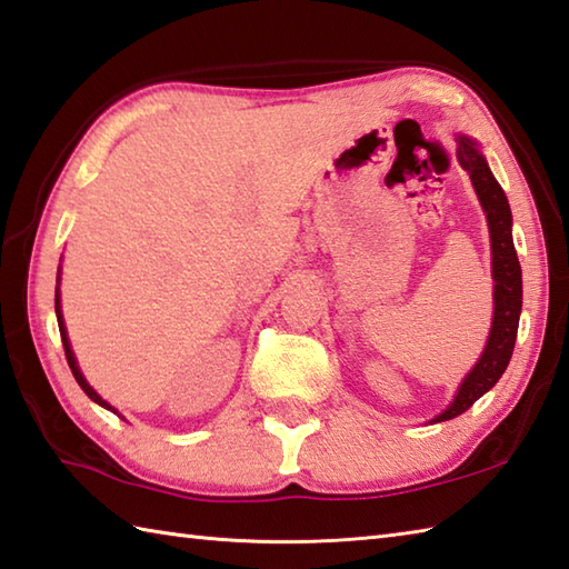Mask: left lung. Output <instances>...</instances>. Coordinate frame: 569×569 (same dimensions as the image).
<instances>
[{
  "instance_id": "obj_1",
  "label": "left lung",
  "mask_w": 569,
  "mask_h": 569,
  "mask_svg": "<svg viewBox=\"0 0 569 569\" xmlns=\"http://www.w3.org/2000/svg\"><path fill=\"white\" fill-rule=\"evenodd\" d=\"M459 164L467 169L473 189L479 193V201L486 211L491 230V252H493V327L489 333V343L479 358V363L471 368V373L463 378L455 402L437 415L435 422H445L467 412L486 390H491L498 378L503 376L508 361L513 356L520 307H523V277H520V262L511 236V206H508L501 183L493 179V173L486 164L483 154L469 137H459Z\"/></svg>"
}]
</instances>
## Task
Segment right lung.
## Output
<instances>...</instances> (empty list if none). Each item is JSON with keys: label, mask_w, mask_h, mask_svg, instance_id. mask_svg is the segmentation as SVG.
<instances>
[{"label": "right lung", "mask_w": 569, "mask_h": 569, "mask_svg": "<svg viewBox=\"0 0 569 569\" xmlns=\"http://www.w3.org/2000/svg\"><path fill=\"white\" fill-rule=\"evenodd\" d=\"M56 319H58V331H61V341H63V349H66V361H68V366H71V370H73V376H76V380H78V386L83 388V392L86 396L90 398V400H96L98 405H102V408H108V410H112L110 405L102 400L96 390H92L90 386H88V380L83 378V373H80V368H78V363H76V356H73V351H71V343H68V333H66V323H63V317H61V299H58V295H56ZM112 412H118V410H112Z\"/></svg>", "instance_id": "obj_1"}]
</instances>
